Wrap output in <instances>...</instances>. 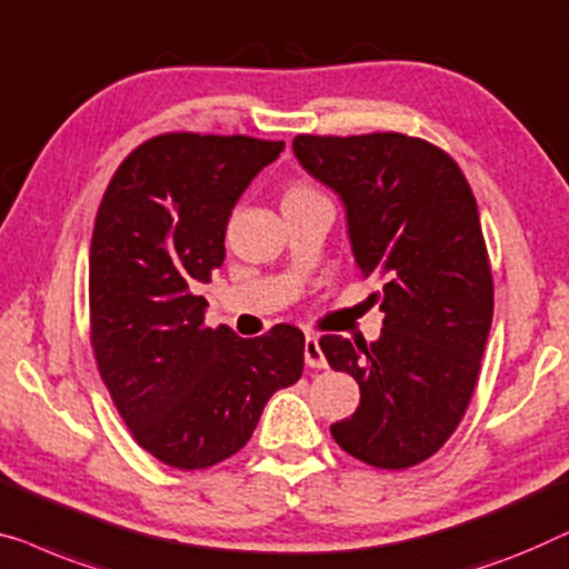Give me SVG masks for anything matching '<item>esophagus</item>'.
I'll use <instances>...</instances> for the list:
<instances>
[{
  "label": "esophagus",
  "mask_w": 569,
  "mask_h": 569,
  "mask_svg": "<svg viewBox=\"0 0 569 569\" xmlns=\"http://www.w3.org/2000/svg\"><path fill=\"white\" fill-rule=\"evenodd\" d=\"M305 365H308L310 369H326L328 367L323 351H320V343H318L316 333L305 336Z\"/></svg>",
  "instance_id": "34e87169"
}]
</instances>
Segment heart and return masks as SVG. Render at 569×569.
Masks as SVG:
<instances>
[{"instance_id":"b5f03b06","label":"heart","mask_w":569,"mask_h":569,"mask_svg":"<svg viewBox=\"0 0 569 569\" xmlns=\"http://www.w3.org/2000/svg\"><path fill=\"white\" fill-rule=\"evenodd\" d=\"M310 194H320V192L310 184H295V187H290V192L284 194V200H287V197H310Z\"/></svg>"}]
</instances>
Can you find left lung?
Instances as JSON below:
<instances>
[{
  "mask_svg": "<svg viewBox=\"0 0 569 569\" xmlns=\"http://www.w3.org/2000/svg\"><path fill=\"white\" fill-rule=\"evenodd\" d=\"M295 156L341 194L361 277L382 279L380 341L323 336L328 365L359 382L331 426L377 469L433 457L472 400L492 323V274L472 187L439 146L406 133L298 136Z\"/></svg>",
  "mask_w": 569,
  "mask_h": 569,
  "instance_id": "left-lung-1",
  "label": "left lung"
}]
</instances>
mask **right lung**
<instances>
[{
    "mask_svg": "<svg viewBox=\"0 0 569 569\" xmlns=\"http://www.w3.org/2000/svg\"><path fill=\"white\" fill-rule=\"evenodd\" d=\"M284 141L161 133L107 184L89 251V341L138 447L208 469L246 447L267 400L302 375L305 336L204 326L194 295L226 259L230 210Z\"/></svg>",
    "mask_w": 569,
    "mask_h": 569,
    "instance_id": "1",
    "label": "right lung"
}]
</instances>
